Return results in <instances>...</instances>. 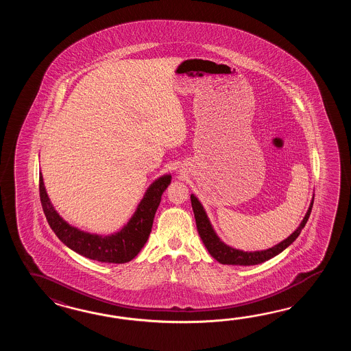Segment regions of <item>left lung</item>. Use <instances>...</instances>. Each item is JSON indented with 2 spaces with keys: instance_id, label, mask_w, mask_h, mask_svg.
<instances>
[{
  "instance_id": "obj_1",
  "label": "left lung",
  "mask_w": 351,
  "mask_h": 351,
  "mask_svg": "<svg viewBox=\"0 0 351 351\" xmlns=\"http://www.w3.org/2000/svg\"><path fill=\"white\" fill-rule=\"evenodd\" d=\"M191 202H192V208H193L194 218L197 223V230L201 236L202 241L204 243L206 248L208 250L209 254L216 258L217 261L222 265H237V266H252V265H258L262 262L267 261L269 258L275 257L278 254H281L285 248L291 245L295 239H298V234L305 227L306 222L310 217L311 209H313V199L311 201L310 207L307 209L302 222L300 224L296 231L289 236L287 239L280 242L276 246L265 250V251H254V252H243L236 248L224 245L223 242L217 236L216 232L213 230L212 224L209 222L208 217L206 215V210L203 209L201 202L195 198V195H191Z\"/></svg>"
}]
</instances>
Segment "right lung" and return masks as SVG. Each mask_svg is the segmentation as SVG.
<instances>
[{
    "instance_id": "right-lung-1",
    "label": "right lung",
    "mask_w": 351,
    "mask_h": 351,
    "mask_svg": "<svg viewBox=\"0 0 351 351\" xmlns=\"http://www.w3.org/2000/svg\"><path fill=\"white\" fill-rule=\"evenodd\" d=\"M171 179V174H165L153 182L127 226L109 236L80 231L64 221L47 197L41 173L38 179L40 201L51 230L69 248L94 261L125 263L132 261L139 254L149 237L154 215L162 199V194L169 186Z\"/></svg>"
}]
</instances>
